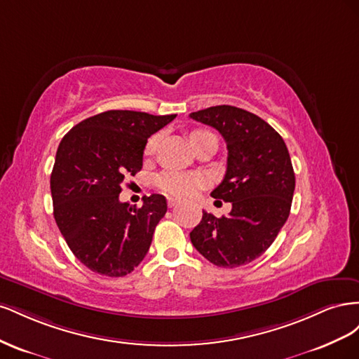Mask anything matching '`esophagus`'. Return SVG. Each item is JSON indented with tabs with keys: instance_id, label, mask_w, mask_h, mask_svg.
Here are the masks:
<instances>
[{
	"instance_id": "34e87169",
	"label": "esophagus",
	"mask_w": 359,
	"mask_h": 359,
	"mask_svg": "<svg viewBox=\"0 0 359 359\" xmlns=\"http://www.w3.org/2000/svg\"><path fill=\"white\" fill-rule=\"evenodd\" d=\"M178 202L180 201L175 199V198H168V206H169V208H173V206H175Z\"/></svg>"
}]
</instances>
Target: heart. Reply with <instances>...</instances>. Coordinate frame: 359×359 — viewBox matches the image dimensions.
I'll use <instances>...</instances> for the list:
<instances>
[{
  "label": "heart",
  "instance_id": "obj_1",
  "mask_svg": "<svg viewBox=\"0 0 359 359\" xmlns=\"http://www.w3.org/2000/svg\"><path fill=\"white\" fill-rule=\"evenodd\" d=\"M203 133H208V132H203V130H194V132H191L190 135V139ZM156 145H157V137L153 136L148 140L145 153L147 154L153 153L156 149ZM156 184L163 193L169 194V196L189 198L203 187L205 177L202 173H196V172H165L157 178Z\"/></svg>",
  "mask_w": 359,
  "mask_h": 359
}]
</instances>
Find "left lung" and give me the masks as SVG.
<instances>
[{
	"label": "left lung",
	"mask_w": 359,
	"mask_h": 359,
	"mask_svg": "<svg viewBox=\"0 0 359 359\" xmlns=\"http://www.w3.org/2000/svg\"><path fill=\"white\" fill-rule=\"evenodd\" d=\"M190 118L226 140V173L211 196L232 202L229 215L220 219L203 211L190 232L191 244L217 266L247 265L274 243L289 217L295 173L287 147L262 118L240 107L212 106Z\"/></svg>",
	"instance_id": "8db88e82"
}]
</instances>
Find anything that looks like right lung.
Masks as SVG:
<instances>
[{"label":"right lung","instance_id":"1","mask_svg":"<svg viewBox=\"0 0 359 359\" xmlns=\"http://www.w3.org/2000/svg\"><path fill=\"white\" fill-rule=\"evenodd\" d=\"M175 116L106 111L83 119L60 142L50 173L53 217L73 255L93 273L124 277L148 253L166 198L144 196L136 208L119 201V193L142 169L148 137Z\"/></svg>","mask_w":359,"mask_h":359}]
</instances>
